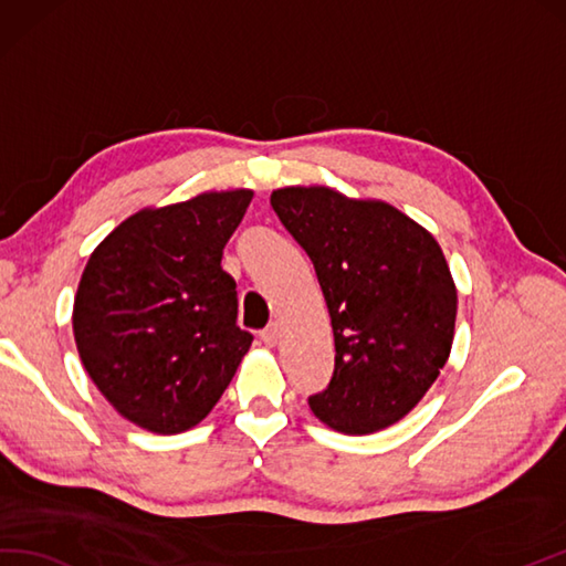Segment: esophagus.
Returning <instances> with one entry per match:
<instances>
[{
  "label": "esophagus",
  "mask_w": 566,
  "mask_h": 566,
  "mask_svg": "<svg viewBox=\"0 0 566 566\" xmlns=\"http://www.w3.org/2000/svg\"><path fill=\"white\" fill-rule=\"evenodd\" d=\"M279 338H281V326L275 324V322L269 324L266 329L261 332V342L266 344V346H275V344H279Z\"/></svg>",
  "instance_id": "34e87169"
}]
</instances>
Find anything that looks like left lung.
<instances>
[{
    "label": "left lung",
    "instance_id": "1",
    "mask_svg": "<svg viewBox=\"0 0 566 566\" xmlns=\"http://www.w3.org/2000/svg\"><path fill=\"white\" fill-rule=\"evenodd\" d=\"M271 206L315 263L334 329V373L310 395L342 433H373L419 405L453 346L458 293L441 247L380 200L279 188Z\"/></svg>",
    "mask_w": 566,
    "mask_h": 566
}]
</instances>
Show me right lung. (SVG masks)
Segmentation results:
<instances>
[{"label": "right lung", "instance_id": "right-lung-1", "mask_svg": "<svg viewBox=\"0 0 566 566\" xmlns=\"http://www.w3.org/2000/svg\"><path fill=\"white\" fill-rule=\"evenodd\" d=\"M251 191L140 210L96 247L74 297V342L94 385L155 433L191 429L228 389L254 336L237 326L222 249Z\"/></svg>", "mask_w": 566, "mask_h": 566}]
</instances>
